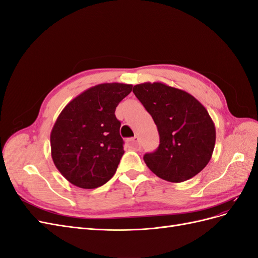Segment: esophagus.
<instances>
[{
  "label": "esophagus",
  "instance_id": "34e87169",
  "mask_svg": "<svg viewBox=\"0 0 258 258\" xmlns=\"http://www.w3.org/2000/svg\"><path fill=\"white\" fill-rule=\"evenodd\" d=\"M130 145L134 147H139L140 146V138L138 136H136L132 139H130Z\"/></svg>",
  "mask_w": 258,
  "mask_h": 258
}]
</instances>
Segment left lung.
<instances>
[{
    "label": "left lung",
    "instance_id": "obj_1",
    "mask_svg": "<svg viewBox=\"0 0 258 258\" xmlns=\"http://www.w3.org/2000/svg\"><path fill=\"white\" fill-rule=\"evenodd\" d=\"M134 93L158 128L160 144L144 161L171 183L197 175L212 157L216 131L207 108L190 93L161 82L136 85Z\"/></svg>",
    "mask_w": 258,
    "mask_h": 258
}]
</instances>
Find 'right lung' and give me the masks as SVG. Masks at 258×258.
<instances>
[{
    "mask_svg": "<svg viewBox=\"0 0 258 258\" xmlns=\"http://www.w3.org/2000/svg\"><path fill=\"white\" fill-rule=\"evenodd\" d=\"M131 90L129 84H99L70 101L59 114L50 132L51 158L71 184L92 189L115 174L124 153L115 110Z\"/></svg>",
    "mask_w": 258,
    "mask_h": 258,
    "instance_id": "1",
    "label": "right lung"
}]
</instances>
